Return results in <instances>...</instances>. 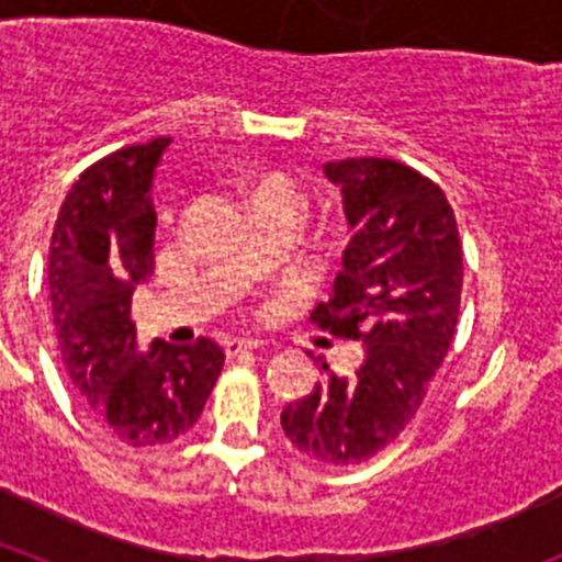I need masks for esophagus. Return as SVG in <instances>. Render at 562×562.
<instances>
[{
    "instance_id": "34e87169",
    "label": "esophagus",
    "mask_w": 562,
    "mask_h": 562,
    "mask_svg": "<svg viewBox=\"0 0 562 562\" xmlns=\"http://www.w3.org/2000/svg\"><path fill=\"white\" fill-rule=\"evenodd\" d=\"M265 342L256 340V337H231L225 342V351L227 355H241V351H252V349H261Z\"/></svg>"
}]
</instances>
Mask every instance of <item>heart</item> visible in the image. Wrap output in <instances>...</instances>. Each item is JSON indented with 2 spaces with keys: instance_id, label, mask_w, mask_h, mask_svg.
Instances as JSON below:
<instances>
[{
  "instance_id": "b5f03b06",
  "label": "heart",
  "mask_w": 562,
  "mask_h": 562,
  "mask_svg": "<svg viewBox=\"0 0 562 562\" xmlns=\"http://www.w3.org/2000/svg\"><path fill=\"white\" fill-rule=\"evenodd\" d=\"M247 205L250 211H261V207H290L295 211L297 202H301V193H297L295 182L281 171H258L252 177H247L245 186H241Z\"/></svg>"
}]
</instances>
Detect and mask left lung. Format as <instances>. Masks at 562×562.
Listing matches in <instances>:
<instances>
[{"label": "left lung", "instance_id": "1", "mask_svg": "<svg viewBox=\"0 0 562 562\" xmlns=\"http://www.w3.org/2000/svg\"><path fill=\"white\" fill-rule=\"evenodd\" d=\"M324 173L340 188L351 241L329 304L312 317L362 340V362L290 402L281 428L312 459L360 464L414 419L448 355L464 278L461 241L445 191L414 168L357 157L326 162Z\"/></svg>", "mask_w": 562, "mask_h": 562}]
</instances>
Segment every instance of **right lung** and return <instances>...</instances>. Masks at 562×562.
Wrapping results in <instances>:
<instances>
[{
    "label": "right lung",
    "mask_w": 562,
    "mask_h": 562,
    "mask_svg": "<svg viewBox=\"0 0 562 562\" xmlns=\"http://www.w3.org/2000/svg\"><path fill=\"white\" fill-rule=\"evenodd\" d=\"M171 137L109 154L72 182L49 241V304L69 382L103 428L132 448L191 430L225 366L207 337L137 346L134 286L151 276L154 171Z\"/></svg>",
    "instance_id": "obj_1"
}]
</instances>
